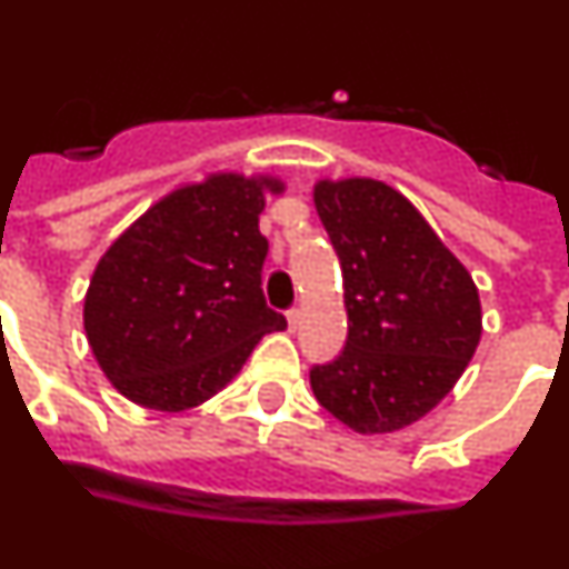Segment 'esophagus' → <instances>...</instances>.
Masks as SVG:
<instances>
[{
	"mask_svg": "<svg viewBox=\"0 0 569 569\" xmlns=\"http://www.w3.org/2000/svg\"><path fill=\"white\" fill-rule=\"evenodd\" d=\"M284 316H288V328L290 330H296V328H299V319H301V313H299V310H288V313H284Z\"/></svg>",
	"mask_w": 569,
	"mask_h": 569,
	"instance_id": "obj_1",
	"label": "esophagus"
}]
</instances>
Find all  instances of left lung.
Here are the masks:
<instances>
[{"instance_id": "1", "label": "left lung", "mask_w": 569, "mask_h": 569, "mask_svg": "<svg viewBox=\"0 0 569 569\" xmlns=\"http://www.w3.org/2000/svg\"><path fill=\"white\" fill-rule=\"evenodd\" d=\"M341 264L345 350L313 365L319 405L356 433H393L445 399L481 339L479 290L405 196L376 179L316 184Z\"/></svg>"}]
</instances>
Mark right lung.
Returning <instances> with one entry per match:
<instances>
[{
	"label": "right lung",
	"instance_id": "right-lung-1",
	"mask_svg": "<svg viewBox=\"0 0 569 569\" xmlns=\"http://www.w3.org/2000/svg\"><path fill=\"white\" fill-rule=\"evenodd\" d=\"M273 179L236 173L173 190L110 244L84 296V333L113 387L136 405L179 413L219 393L264 333L259 233Z\"/></svg>",
	"mask_w": 569,
	"mask_h": 569
}]
</instances>
